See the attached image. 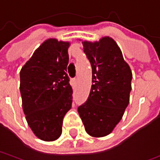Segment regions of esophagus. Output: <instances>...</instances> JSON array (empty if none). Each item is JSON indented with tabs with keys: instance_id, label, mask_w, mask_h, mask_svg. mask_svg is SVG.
Here are the masks:
<instances>
[{
	"instance_id": "obj_1",
	"label": "esophagus",
	"mask_w": 160,
	"mask_h": 160,
	"mask_svg": "<svg viewBox=\"0 0 160 160\" xmlns=\"http://www.w3.org/2000/svg\"><path fill=\"white\" fill-rule=\"evenodd\" d=\"M72 82L74 84H77V83H78V78H74L72 80Z\"/></svg>"
}]
</instances>
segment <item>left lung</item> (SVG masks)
Instances as JSON below:
<instances>
[{"label":"left lung","mask_w":160,"mask_h":160,"mask_svg":"<svg viewBox=\"0 0 160 160\" xmlns=\"http://www.w3.org/2000/svg\"><path fill=\"white\" fill-rule=\"evenodd\" d=\"M82 44L92 65V84L86 102L78 111L86 132L102 138L112 132L122 118L129 103L132 72L112 38Z\"/></svg>","instance_id":"1"}]
</instances>
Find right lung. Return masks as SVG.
Segmentation results:
<instances>
[{
    "instance_id": "right-lung-1",
    "label": "right lung",
    "mask_w": 160,
    "mask_h": 160,
    "mask_svg": "<svg viewBox=\"0 0 160 160\" xmlns=\"http://www.w3.org/2000/svg\"><path fill=\"white\" fill-rule=\"evenodd\" d=\"M69 45L48 38L20 71L22 110L34 135L43 141L61 137L63 118L71 108L73 91L66 73Z\"/></svg>"
}]
</instances>
